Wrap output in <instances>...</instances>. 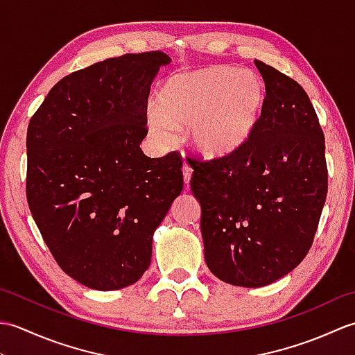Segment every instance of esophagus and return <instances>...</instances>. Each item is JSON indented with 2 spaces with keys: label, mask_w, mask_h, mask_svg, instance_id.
I'll return each instance as SVG.
<instances>
[{
  "label": "esophagus",
  "mask_w": 355,
  "mask_h": 355,
  "mask_svg": "<svg viewBox=\"0 0 355 355\" xmlns=\"http://www.w3.org/2000/svg\"><path fill=\"white\" fill-rule=\"evenodd\" d=\"M191 178H192V168H191V166L184 164V166H183V180H184V184H189V183H191Z\"/></svg>",
  "instance_id": "obj_1"
}]
</instances>
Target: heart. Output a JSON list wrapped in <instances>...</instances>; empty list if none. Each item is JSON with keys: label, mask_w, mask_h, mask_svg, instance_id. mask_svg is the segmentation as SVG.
Here are the masks:
<instances>
[{"label": "heart", "mask_w": 355, "mask_h": 355, "mask_svg": "<svg viewBox=\"0 0 355 355\" xmlns=\"http://www.w3.org/2000/svg\"><path fill=\"white\" fill-rule=\"evenodd\" d=\"M266 105V82L253 71L233 65L182 71L158 88L148 130L158 143H169L172 130L187 128L195 153L221 160L247 146Z\"/></svg>", "instance_id": "1"}]
</instances>
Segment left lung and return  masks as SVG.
Segmentation results:
<instances>
[{"label":"left lung","mask_w":355,"mask_h":355,"mask_svg":"<svg viewBox=\"0 0 355 355\" xmlns=\"http://www.w3.org/2000/svg\"><path fill=\"white\" fill-rule=\"evenodd\" d=\"M254 65L267 105L247 146L221 160L187 158L207 267L247 288L273 284L302 262L328 192L325 137L310 97L273 67Z\"/></svg>","instance_id":"1"}]
</instances>
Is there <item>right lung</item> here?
Segmentation results:
<instances>
[{
    "label": "right lung",
    "mask_w": 355,
    "mask_h": 355,
    "mask_svg": "<svg viewBox=\"0 0 355 355\" xmlns=\"http://www.w3.org/2000/svg\"><path fill=\"white\" fill-rule=\"evenodd\" d=\"M169 62L163 51L105 59L59 80L30 119V212L58 266L88 288L139 281L183 191L177 150L150 158L140 149L150 84Z\"/></svg>",
    "instance_id": "add662e5"
}]
</instances>
